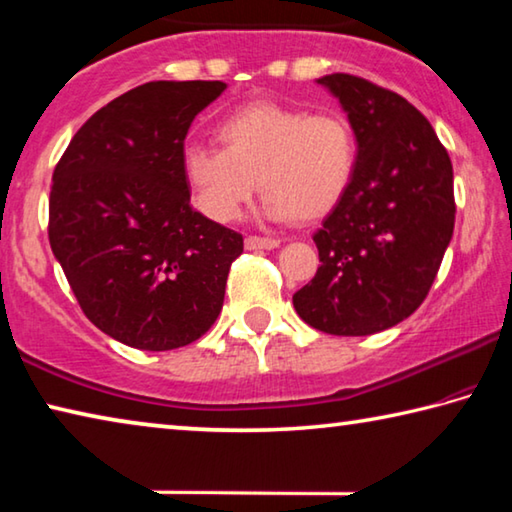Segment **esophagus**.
Here are the masks:
<instances>
[{"label":"esophagus","mask_w":512,"mask_h":512,"mask_svg":"<svg viewBox=\"0 0 512 512\" xmlns=\"http://www.w3.org/2000/svg\"><path fill=\"white\" fill-rule=\"evenodd\" d=\"M280 246V239H271V237H257L250 235L246 237V248L248 250H273Z\"/></svg>","instance_id":"34e87169"}]
</instances>
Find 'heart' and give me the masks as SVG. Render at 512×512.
<instances>
[{
  "mask_svg": "<svg viewBox=\"0 0 512 512\" xmlns=\"http://www.w3.org/2000/svg\"><path fill=\"white\" fill-rule=\"evenodd\" d=\"M219 146L187 144L180 169L194 205L207 219L232 223L257 183L262 212L273 221H316L352 187L359 142L341 112H309L277 101H257L216 126Z\"/></svg>",
  "mask_w": 512,
  "mask_h": 512,
  "instance_id": "heart-1",
  "label": "heart"
}]
</instances>
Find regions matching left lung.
Returning <instances> with one entry per match:
<instances>
[{
	"label": "left lung",
	"instance_id": "8db88e82",
	"mask_svg": "<svg viewBox=\"0 0 512 512\" xmlns=\"http://www.w3.org/2000/svg\"><path fill=\"white\" fill-rule=\"evenodd\" d=\"M318 85L348 112L359 164L314 235L320 266L293 307L325 334L368 336L409 318L436 280L454 235L452 160L400 94L352 74Z\"/></svg>",
	"mask_w": 512,
	"mask_h": 512
}]
</instances>
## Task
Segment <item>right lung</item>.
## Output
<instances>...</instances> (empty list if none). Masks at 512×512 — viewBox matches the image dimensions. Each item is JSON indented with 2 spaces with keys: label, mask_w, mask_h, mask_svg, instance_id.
Here are the masks:
<instances>
[{
  "label": "right lung",
  "mask_w": 512,
  "mask_h": 512,
  "mask_svg": "<svg viewBox=\"0 0 512 512\" xmlns=\"http://www.w3.org/2000/svg\"><path fill=\"white\" fill-rule=\"evenodd\" d=\"M221 81H151L94 112L54 169L49 244L83 314L137 350L194 343L244 237L189 205L180 153Z\"/></svg>",
  "instance_id": "right-lung-1"
}]
</instances>
